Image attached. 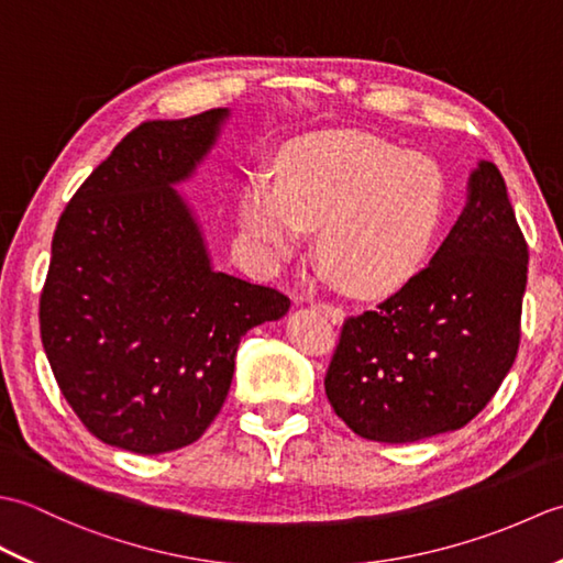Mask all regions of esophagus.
I'll use <instances>...</instances> for the list:
<instances>
[{"label": "esophagus", "instance_id": "34e87169", "mask_svg": "<svg viewBox=\"0 0 563 563\" xmlns=\"http://www.w3.org/2000/svg\"><path fill=\"white\" fill-rule=\"evenodd\" d=\"M317 312H321L324 314L329 321H333V324H343V319H345V312L341 307H336V305H331V302H314L312 305Z\"/></svg>", "mask_w": 563, "mask_h": 563}]
</instances>
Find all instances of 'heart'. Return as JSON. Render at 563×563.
Returning <instances> with one entry per match:
<instances>
[{"mask_svg": "<svg viewBox=\"0 0 563 563\" xmlns=\"http://www.w3.org/2000/svg\"><path fill=\"white\" fill-rule=\"evenodd\" d=\"M445 210L433 159L353 130L300 140L278 181L254 174L242 194V227L261 261L292 256L319 227V261L361 297L399 292L426 268Z\"/></svg>", "mask_w": 563, "mask_h": 563, "instance_id": "heart-1", "label": "heart"}]
</instances>
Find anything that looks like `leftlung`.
Listing matches in <instances>:
<instances>
[{
    "mask_svg": "<svg viewBox=\"0 0 563 563\" xmlns=\"http://www.w3.org/2000/svg\"><path fill=\"white\" fill-rule=\"evenodd\" d=\"M528 244L494 162L416 278L375 312L345 319L327 397L353 433L416 442L466 426L516 363Z\"/></svg>",
    "mask_w": 563,
    "mask_h": 563,
    "instance_id": "left-lung-1",
    "label": "left lung"
}]
</instances>
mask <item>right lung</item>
<instances>
[{"label": "right lung", "instance_id": "obj_1", "mask_svg": "<svg viewBox=\"0 0 563 563\" xmlns=\"http://www.w3.org/2000/svg\"><path fill=\"white\" fill-rule=\"evenodd\" d=\"M230 109L150 121L118 142L69 200L41 295L59 391L106 445L162 454L220 413L249 329L288 314L266 285L212 268L188 181Z\"/></svg>", "mask_w": 563, "mask_h": 563}]
</instances>
